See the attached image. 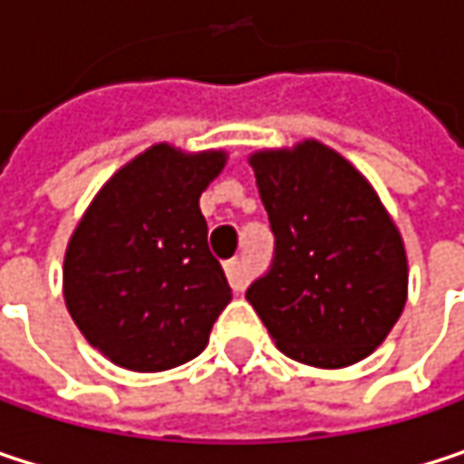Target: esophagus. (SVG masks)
<instances>
[{
    "label": "esophagus",
    "instance_id": "34e87169",
    "mask_svg": "<svg viewBox=\"0 0 464 464\" xmlns=\"http://www.w3.org/2000/svg\"><path fill=\"white\" fill-rule=\"evenodd\" d=\"M226 274H228V282H231V287L236 293H241L246 287V271H244L241 260H228L226 263Z\"/></svg>",
    "mask_w": 464,
    "mask_h": 464
}]
</instances>
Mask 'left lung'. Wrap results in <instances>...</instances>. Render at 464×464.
<instances>
[{"mask_svg":"<svg viewBox=\"0 0 464 464\" xmlns=\"http://www.w3.org/2000/svg\"><path fill=\"white\" fill-rule=\"evenodd\" d=\"M249 163L274 257L246 301L298 362L343 368L368 357L398 323L409 287L401 233L373 188L320 141L255 152Z\"/></svg>","mask_w":464,"mask_h":464,"instance_id":"1","label":"left lung"}]
</instances>
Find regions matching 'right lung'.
I'll list each match as a JSON object with an SVG mask.
<instances>
[{"label": "right lung", "instance_id": "add662e5", "mask_svg": "<svg viewBox=\"0 0 464 464\" xmlns=\"http://www.w3.org/2000/svg\"><path fill=\"white\" fill-rule=\"evenodd\" d=\"M223 163V152L155 144L80 220L63 260V298L82 335L115 365L150 373L198 357L231 304L198 209Z\"/></svg>", "mask_w": 464, "mask_h": 464}]
</instances>
